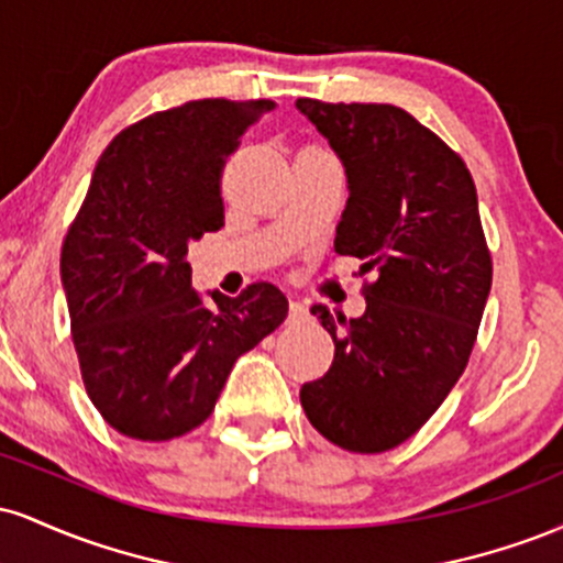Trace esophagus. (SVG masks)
Here are the masks:
<instances>
[{
  "instance_id": "34e87169",
  "label": "esophagus",
  "mask_w": 563,
  "mask_h": 563,
  "mask_svg": "<svg viewBox=\"0 0 563 563\" xmlns=\"http://www.w3.org/2000/svg\"><path fill=\"white\" fill-rule=\"evenodd\" d=\"M307 307L301 301H290L288 303V320H307Z\"/></svg>"
}]
</instances>
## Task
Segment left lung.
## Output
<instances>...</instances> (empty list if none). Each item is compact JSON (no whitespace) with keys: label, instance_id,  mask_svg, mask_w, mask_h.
<instances>
[{"label":"left lung","instance_id":"left-lung-1","mask_svg":"<svg viewBox=\"0 0 563 563\" xmlns=\"http://www.w3.org/2000/svg\"><path fill=\"white\" fill-rule=\"evenodd\" d=\"M296 108L344 161L349 200L333 251L363 260L367 309L339 318L331 371L301 386L309 423L349 452H386L416 434L461 373L493 286V256L466 161L410 113L386 102Z\"/></svg>","mask_w":563,"mask_h":563}]
</instances>
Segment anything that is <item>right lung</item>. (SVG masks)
<instances>
[{"label": "right lung", "instance_id": "right-lung-1", "mask_svg": "<svg viewBox=\"0 0 563 563\" xmlns=\"http://www.w3.org/2000/svg\"><path fill=\"white\" fill-rule=\"evenodd\" d=\"M269 100L206 97L126 126L97 161L66 232L60 277L81 380L108 426L166 442L214 410L241 354L286 320L273 283L190 286L187 243L224 224L222 172Z\"/></svg>", "mask_w": 563, "mask_h": 563}]
</instances>
